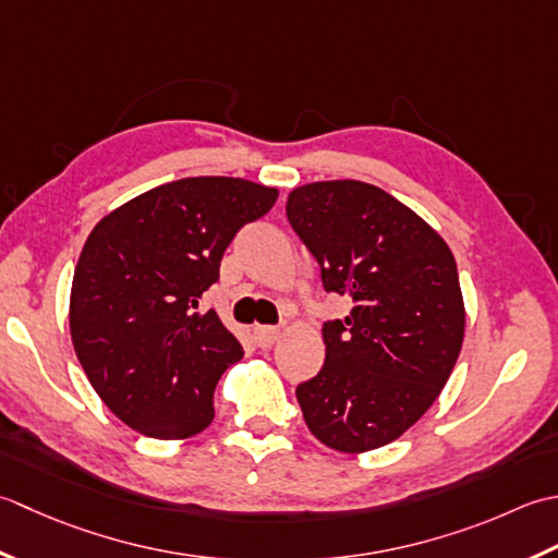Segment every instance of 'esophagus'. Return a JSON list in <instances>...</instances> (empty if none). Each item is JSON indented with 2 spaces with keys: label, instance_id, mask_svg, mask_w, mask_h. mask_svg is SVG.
I'll list each match as a JSON object with an SVG mask.
<instances>
[{
  "label": "esophagus",
  "instance_id": "34e87169",
  "mask_svg": "<svg viewBox=\"0 0 558 558\" xmlns=\"http://www.w3.org/2000/svg\"><path fill=\"white\" fill-rule=\"evenodd\" d=\"M279 335H281L279 327H269V325H257L255 327V342H257V347H263V349L275 344Z\"/></svg>",
  "mask_w": 558,
  "mask_h": 558
}]
</instances>
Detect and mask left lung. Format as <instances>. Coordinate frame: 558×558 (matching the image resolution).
Wrapping results in <instances>:
<instances>
[{"label": "left lung", "instance_id": "1", "mask_svg": "<svg viewBox=\"0 0 558 558\" xmlns=\"http://www.w3.org/2000/svg\"><path fill=\"white\" fill-rule=\"evenodd\" d=\"M287 216L325 291L354 301L323 325V368L295 388L305 424L339 452L388 446L436 402L460 356L454 257L422 216L359 180L295 187Z\"/></svg>", "mask_w": 558, "mask_h": 558}]
</instances>
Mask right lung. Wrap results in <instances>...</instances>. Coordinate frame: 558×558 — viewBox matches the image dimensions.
<instances>
[{
  "instance_id": "right-lung-1",
  "label": "right lung",
  "mask_w": 558,
  "mask_h": 558,
  "mask_svg": "<svg viewBox=\"0 0 558 558\" xmlns=\"http://www.w3.org/2000/svg\"><path fill=\"white\" fill-rule=\"evenodd\" d=\"M277 197L243 178H183L90 231L72 281V342L100 400L140 434L178 440L211 424L216 383L243 347L199 299L235 233Z\"/></svg>"
}]
</instances>
